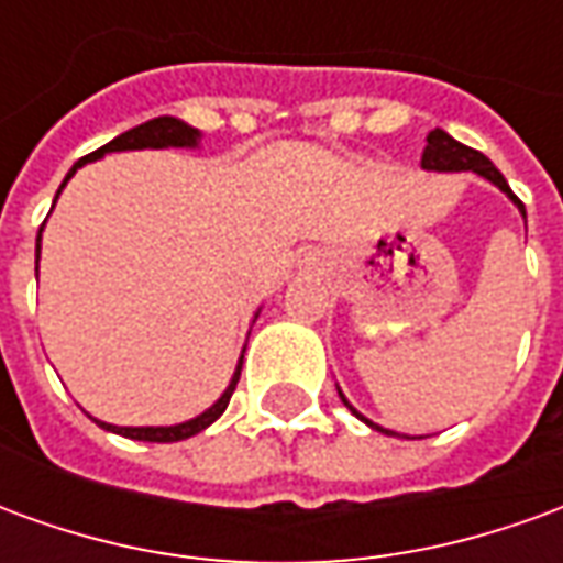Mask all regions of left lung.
<instances>
[{
  "mask_svg": "<svg viewBox=\"0 0 563 563\" xmlns=\"http://www.w3.org/2000/svg\"><path fill=\"white\" fill-rule=\"evenodd\" d=\"M422 168H428V172H473V174H479V177H485V180H492V184H495L500 192H507V196L512 198L516 205H519L521 217H525V205H521L519 198H516V192L509 189L507 177L497 172L495 165H492V159H488V156H483L479 150L467 147V144H461V141H455L452 135H446L443 129H434V132H428V144H424V153H422ZM338 391H341V389H338ZM341 401L346 404V407H350V410H353V413L358 416L362 422L371 424L374 431L391 434V431H386V428H379V424L367 422L365 416L358 413L353 404L343 398V391H341Z\"/></svg>",
  "mask_w": 563,
  "mask_h": 563,
  "instance_id": "1",
  "label": "left lung"
}]
</instances>
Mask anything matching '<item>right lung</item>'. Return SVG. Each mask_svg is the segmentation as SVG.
Masks as SVG:
<instances>
[{
	"label": "right lung",
	"instance_id": "obj_1",
	"mask_svg": "<svg viewBox=\"0 0 563 563\" xmlns=\"http://www.w3.org/2000/svg\"><path fill=\"white\" fill-rule=\"evenodd\" d=\"M198 139H201V135H198V129L186 126V123L174 120V117H156V120H147V123H141V126L129 129V132H123V135H117L114 141H108L104 147L92 150L90 156H84V159L75 162V165H71V172L66 174L63 186L71 180V174L78 172L80 165H87V162L92 159H102L104 153H114V150H144V147H153V150L196 147ZM63 186H59V192H63ZM59 192H56V198H59ZM38 253H42V232H38V238H35V274H38ZM241 365H244V355H241V362H238V367H234L232 383H229V389L220 395V401L213 404V407H208V410H205L201 416H196V419H189V422L168 424V428H120V424L99 422V419H96V422L102 424L104 431H114V434H123L129 437V440H147V443H174V440H186V437L205 431L210 422H217V419L225 413V407H229V401H232L234 386H238V379H241Z\"/></svg>",
	"mask_w": 563,
	"mask_h": 563
}]
</instances>
